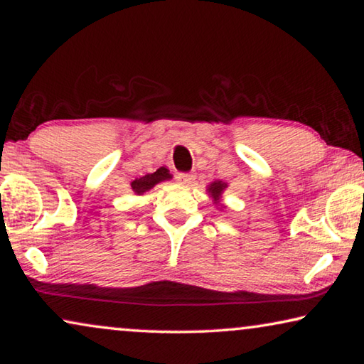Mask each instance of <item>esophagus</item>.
<instances>
[{"mask_svg":"<svg viewBox=\"0 0 364 364\" xmlns=\"http://www.w3.org/2000/svg\"><path fill=\"white\" fill-rule=\"evenodd\" d=\"M176 180L180 181L181 184H186V186H189V184H193L196 178H194V175H191V173H178Z\"/></svg>","mask_w":364,"mask_h":364,"instance_id":"1","label":"esophagus"}]
</instances>
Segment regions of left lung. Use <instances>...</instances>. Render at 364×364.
Returning a JSON list of instances; mask_svg holds the SVG:
<instances>
[{
  "mask_svg": "<svg viewBox=\"0 0 364 364\" xmlns=\"http://www.w3.org/2000/svg\"><path fill=\"white\" fill-rule=\"evenodd\" d=\"M228 188V184L223 181H213L212 184H208V194H210L212 199L215 200V204L220 200L221 194H223V191Z\"/></svg>",
  "mask_w": 364,
  "mask_h": 364,
  "instance_id": "1",
  "label": "left lung"
}]
</instances>
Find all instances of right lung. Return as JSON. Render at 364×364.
Instances as JSON below:
<instances>
[{
    "instance_id": "right-lung-1",
    "label": "right lung",
    "mask_w": 364,
    "mask_h": 364,
    "mask_svg": "<svg viewBox=\"0 0 364 364\" xmlns=\"http://www.w3.org/2000/svg\"><path fill=\"white\" fill-rule=\"evenodd\" d=\"M170 178H171V175H170L168 168L160 167V168H157L156 171H154V173H147V175L141 176V178H136V180L132 181V189L134 191V194L141 196V194H144L146 191L152 189L160 181L170 180Z\"/></svg>"
}]
</instances>
